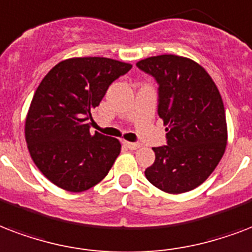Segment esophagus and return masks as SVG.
Returning a JSON list of instances; mask_svg holds the SVG:
<instances>
[{"label":"esophagus","instance_id":"34e87169","mask_svg":"<svg viewBox=\"0 0 252 252\" xmlns=\"http://www.w3.org/2000/svg\"><path fill=\"white\" fill-rule=\"evenodd\" d=\"M124 144V147H126L130 151H136V149H139L140 144L139 143H129V141H123Z\"/></svg>","mask_w":252,"mask_h":252}]
</instances>
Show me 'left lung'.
Here are the masks:
<instances>
[{"mask_svg": "<svg viewBox=\"0 0 252 252\" xmlns=\"http://www.w3.org/2000/svg\"><path fill=\"white\" fill-rule=\"evenodd\" d=\"M158 83V116L166 145L153 148L155 162L145 177L165 193L180 194L199 186L223 156L226 115L211 76L189 58L157 55L136 63Z\"/></svg>", "mask_w": 252, "mask_h": 252, "instance_id": "1", "label": "left lung"}]
</instances>
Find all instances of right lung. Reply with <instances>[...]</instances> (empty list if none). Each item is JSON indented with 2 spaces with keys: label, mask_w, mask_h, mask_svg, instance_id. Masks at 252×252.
Segmentation results:
<instances>
[{
  "label": "right lung",
  "mask_w": 252,
  "mask_h": 252,
  "mask_svg": "<svg viewBox=\"0 0 252 252\" xmlns=\"http://www.w3.org/2000/svg\"><path fill=\"white\" fill-rule=\"evenodd\" d=\"M129 63L100 57L71 58L47 72L32 96L25 137L34 164L54 185L84 191L103 180L122 145L118 139L90 133L91 111Z\"/></svg>",
  "instance_id": "obj_1"
}]
</instances>
